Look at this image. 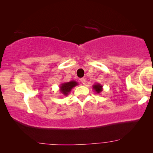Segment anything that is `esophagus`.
Segmentation results:
<instances>
[{
	"label": "esophagus",
	"mask_w": 153,
	"mask_h": 153,
	"mask_svg": "<svg viewBox=\"0 0 153 153\" xmlns=\"http://www.w3.org/2000/svg\"><path fill=\"white\" fill-rule=\"evenodd\" d=\"M80 82H81L82 84L85 85V78H80Z\"/></svg>",
	"instance_id": "esophagus-1"
}]
</instances>
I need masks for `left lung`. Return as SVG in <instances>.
<instances>
[{
	"label": "left lung",
	"mask_w": 153,
	"mask_h": 153,
	"mask_svg": "<svg viewBox=\"0 0 153 153\" xmlns=\"http://www.w3.org/2000/svg\"><path fill=\"white\" fill-rule=\"evenodd\" d=\"M93 89L94 90V92H96V94H100L103 91V85L101 84L96 83L93 85Z\"/></svg>",
	"instance_id": "8db88e82"
}]
</instances>
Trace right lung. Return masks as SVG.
I'll list each match as a JSON object with an SVG mask.
<instances>
[{
  "label": "right lung",
  "mask_w": 153,
  "mask_h": 153,
  "mask_svg": "<svg viewBox=\"0 0 153 153\" xmlns=\"http://www.w3.org/2000/svg\"><path fill=\"white\" fill-rule=\"evenodd\" d=\"M78 85V82L75 81V80H72V81L68 82H63V83L60 84V85H59V91H60V93L62 95L66 96L70 94V92H71L73 88Z\"/></svg>",
  "instance_id": "1"
}]
</instances>
